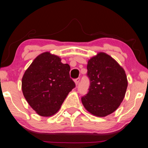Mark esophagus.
Here are the masks:
<instances>
[{
  "label": "esophagus",
  "mask_w": 148,
  "mask_h": 148,
  "mask_svg": "<svg viewBox=\"0 0 148 148\" xmlns=\"http://www.w3.org/2000/svg\"><path fill=\"white\" fill-rule=\"evenodd\" d=\"M79 82V78H77L76 79H74V82H75V84H76V86H77V84H78Z\"/></svg>",
  "instance_id": "obj_1"
}]
</instances>
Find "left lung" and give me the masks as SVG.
Segmentation results:
<instances>
[{
  "instance_id": "8db88e82",
  "label": "left lung",
  "mask_w": 148,
  "mask_h": 148,
  "mask_svg": "<svg viewBox=\"0 0 148 148\" xmlns=\"http://www.w3.org/2000/svg\"><path fill=\"white\" fill-rule=\"evenodd\" d=\"M87 69L90 86L88 93L82 97V104L95 116H108L118 108L126 93L128 82L124 69L104 52L92 57Z\"/></svg>"
}]
</instances>
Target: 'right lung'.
I'll return each mask as SVG.
<instances>
[{
  "instance_id": "add662e5",
  "label": "right lung",
  "mask_w": 148,
  "mask_h": 148,
  "mask_svg": "<svg viewBox=\"0 0 148 148\" xmlns=\"http://www.w3.org/2000/svg\"><path fill=\"white\" fill-rule=\"evenodd\" d=\"M68 64L46 51L34 59L22 77L21 88L27 102L39 116L49 117L59 111L74 89Z\"/></svg>"
}]
</instances>
